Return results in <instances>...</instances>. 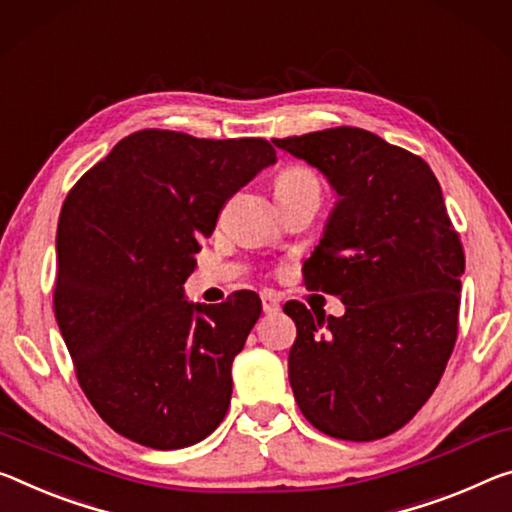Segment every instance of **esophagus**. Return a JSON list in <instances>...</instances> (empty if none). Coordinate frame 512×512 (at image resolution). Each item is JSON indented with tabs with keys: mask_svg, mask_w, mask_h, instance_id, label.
I'll return each instance as SVG.
<instances>
[{
	"mask_svg": "<svg viewBox=\"0 0 512 512\" xmlns=\"http://www.w3.org/2000/svg\"><path fill=\"white\" fill-rule=\"evenodd\" d=\"M280 307V298L273 294V291H264L262 294V310L264 312H275Z\"/></svg>",
	"mask_w": 512,
	"mask_h": 512,
	"instance_id": "1",
	"label": "esophagus"
}]
</instances>
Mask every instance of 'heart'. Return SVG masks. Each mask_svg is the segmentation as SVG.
<instances>
[{
    "label": "heart",
    "mask_w": 512,
    "mask_h": 512,
    "mask_svg": "<svg viewBox=\"0 0 512 512\" xmlns=\"http://www.w3.org/2000/svg\"><path fill=\"white\" fill-rule=\"evenodd\" d=\"M275 198L278 196H287V193H298V191H321L319 180H316V175L312 173L310 168L305 166H287L282 168L278 177H275Z\"/></svg>",
    "instance_id": "b5f03b06"
}]
</instances>
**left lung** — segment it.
I'll list each match as a JSON object with an SVG mask.
<instances>
[{
	"instance_id": "obj_1",
	"label": "left lung",
	"mask_w": 512,
	"mask_h": 512,
	"mask_svg": "<svg viewBox=\"0 0 512 512\" xmlns=\"http://www.w3.org/2000/svg\"><path fill=\"white\" fill-rule=\"evenodd\" d=\"M273 143L319 168L339 196L303 278L307 289L342 300L344 316L285 303L296 323V403L330 437L380 440L417 415L456 346L460 234L426 161L367 129Z\"/></svg>"
}]
</instances>
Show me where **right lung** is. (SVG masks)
I'll use <instances>...</instances> for the list:
<instances>
[{
    "instance_id": "obj_1",
    "label": "right lung",
    "mask_w": 512,
    "mask_h": 512,
    "mask_svg": "<svg viewBox=\"0 0 512 512\" xmlns=\"http://www.w3.org/2000/svg\"><path fill=\"white\" fill-rule=\"evenodd\" d=\"M271 164L275 148L264 139L141 129L63 202L56 323L86 399L127 440L184 449L230 408L232 362L262 300L243 289L191 305L182 285L225 202Z\"/></svg>"
}]
</instances>
